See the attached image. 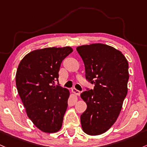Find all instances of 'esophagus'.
Wrapping results in <instances>:
<instances>
[{
    "mask_svg": "<svg viewBox=\"0 0 147 147\" xmlns=\"http://www.w3.org/2000/svg\"><path fill=\"white\" fill-rule=\"evenodd\" d=\"M72 93H74V94L76 95V96H80V93H81V92H80V91H78V90H77L76 88H72Z\"/></svg>",
    "mask_w": 147,
    "mask_h": 147,
    "instance_id": "esophagus-1",
    "label": "esophagus"
}]
</instances>
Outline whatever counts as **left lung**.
Masks as SVG:
<instances>
[{
  "mask_svg": "<svg viewBox=\"0 0 147 147\" xmlns=\"http://www.w3.org/2000/svg\"><path fill=\"white\" fill-rule=\"evenodd\" d=\"M77 51L86 79L95 85L81 93L87 105L80 119L82 130L87 135H101L115 123L128 93V61L121 51L101 43L82 45Z\"/></svg>",
  "mask_w": 147,
  "mask_h": 147,
  "instance_id": "left-lung-1",
  "label": "left lung"
}]
</instances>
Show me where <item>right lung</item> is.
<instances>
[{
  "label": "right lung",
  "instance_id": "right-lung-1",
  "mask_svg": "<svg viewBox=\"0 0 147 147\" xmlns=\"http://www.w3.org/2000/svg\"><path fill=\"white\" fill-rule=\"evenodd\" d=\"M72 51L70 47L34 50L19 64L17 91L28 118L45 133H56L62 126L70 92L54 84L61 63Z\"/></svg>",
  "mask_w": 147,
  "mask_h": 147
}]
</instances>
